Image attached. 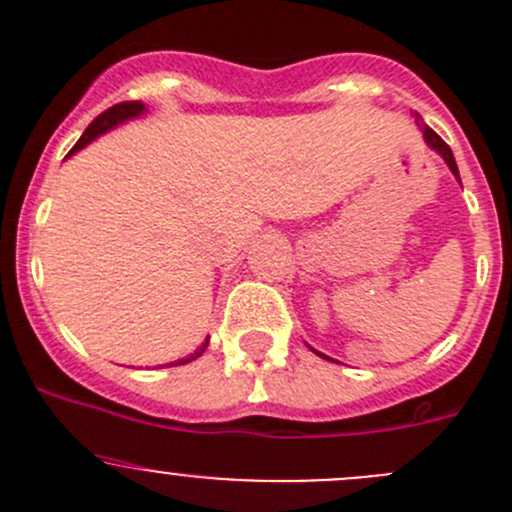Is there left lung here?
Wrapping results in <instances>:
<instances>
[{"label":"left lung","mask_w":512,"mask_h":512,"mask_svg":"<svg viewBox=\"0 0 512 512\" xmlns=\"http://www.w3.org/2000/svg\"><path fill=\"white\" fill-rule=\"evenodd\" d=\"M418 121H421V116H418V113H416V123H418ZM418 126H421L423 138H426L428 146H431L433 151H436L438 156H441L443 160H446V165H448V168H451V173L456 175V178H458V165H456V158H453V151H451V148L446 146V141H443V138L438 136V133L433 131V128L423 126V123H418ZM458 183H461V178H458ZM312 352H314V349H312ZM317 354H319V352H317ZM319 356H324V354H319ZM324 359H329V356H324Z\"/></svg>","instance_id":"obj_1"}]
</instances>
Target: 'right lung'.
Returning <instances> with one entry per match:
<instances>
[{"label": "right lung", "mask_w": 512, "mask_h": 512, "mask_svg": "<svg viewBox=\"0 0 512 512\" xmlns=\"http://www.w3.org/2000/svg\"><path fill=\"white\" fill-rule=\"evenodd\" d=\"M141 113H146V106H143L141 101H123V103H116V106H111V108H108V111H103L101 116H98L96 121L91 123L89 128H86V131H84V136H81L79 141H76V146L71 148V151H69V156H74L76 151H81V148H86V146H89L91 141H96V138L101 136V133L111 131V128H116L118 123H126V121H131V118H138V116H141ZM69 156H66V158H69ZM208 342H210V337L205 339L203 344H200V349H198V352H195V354H190V356H185V359L170 361V366L188 364V361L198 359V356L203 354L205 349H208Z\"/></svg>", "instance_id": "right-lung-1"}]
</instances>
